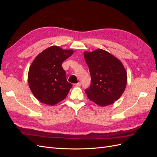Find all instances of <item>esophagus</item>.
I'll list each match as a JSON object with an SVG mask.
<instances>
[{"label": "esophagus", "instance_id": "esophagus-1", "mask_svg": "<svg viewBox=\"0 0 157 157\" xmlns=\"http://www.w3.org/2000/svg\"><path fill=\"white\" fill-rule=\"evenodd\" d=\"M73 86L75 87H78L80 86V82H78V83H76V84H74Z\"/></svg>", "mask_w": 157, "mask_h": 157}]
</instances>
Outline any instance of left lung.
Wrapping results in <instances>:
<instances>
[{
    "label": "left lung",
    "instance_id": "obj_1",
    "mask_svg": "<svg viewBox=\"0 0 157 157\" xmlns=\"http://www.w3.org/2000/svg\"><path fill=\"white\" fill-rule=\"evenodd\" d=\"M91 84L85 90L89 99L99 106L111 105L122 96L126 86L127 73L121 61L109 52L97 49L84 52Z\"/></svg>",
    "mask_w": 157,
    "mask_h": 157
}]
</instances>
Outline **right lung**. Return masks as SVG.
<instances>
[{
	"label": "right lung",
	"instance_id": "obj_1",
	"mask_svg": "<svg viewBox=\"0 0 157 157\" xmlns=\"http://www.w3.org/2000/svg\"><path fill=\"white\" fill-rule=\"evenodd\" d=\"M73 52L52 46L33 60L28 73V83L33 94L41 103L54 105L67 97L73 85L67 82L61 64Z\"/></svg>",
	"mask_w": 157,
	"mask_h": 157
}]
</instances>
